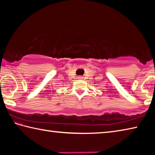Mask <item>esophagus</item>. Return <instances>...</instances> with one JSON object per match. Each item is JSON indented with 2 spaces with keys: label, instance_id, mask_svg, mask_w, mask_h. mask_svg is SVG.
<instances>
[{
  "label": "esophagus",
  "instance_id": "34e87169",
  "mask_svg": "<svg viewBox=\"0 0 155 155\" xmlns=\"http://www.w3.org/2000/svg\"><path fill=\"white\" fill-rule=\"evenodd\" d=\"M78 78H82V77H78Z\"/></svg>",
  "mask_w": 155,
  "mask_h": 155
}]
</instances>
